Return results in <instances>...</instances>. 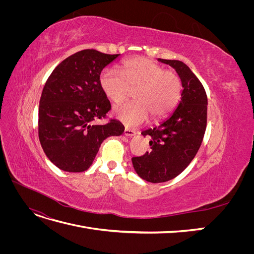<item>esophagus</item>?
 I'll use <instances>...</instances> for the list:
<instances>
[{
  "label": "esophagus",
  "instance_id": "obj_1",
  "mask_svg": "<svg viewBox=\"0 0 254 254\" xmlns=\"http://www.w3.org/2000/svg\"><path fill=\"white\" fill-rule=\"evenodd\" d=\"M124 134L127 136H133L135 134V131L132 129H129V128H125L124 130Z\"/></svg>",
  "mask_w": 254,
  "mask_h": 254
}]
</instances>
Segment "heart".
I'll list each match as a JSON object with an SVG mask.
<instances>
[{
	"instance_id": "heart-1",
	"label": "heart",
	"mask_w": 254,
	"mask_h": 254,
	"mask_svg": "<svg viewBox=\"0 0 254 254\" xmlns=\"http://www.w3.org/2000/svg\"><path fill=\"white\" fill-rule=\"evenodd\" d=\"M99 86L113 104L122 103L128 90L134 89V101L114 109L115 117L128 126L142 124L148 114L153 120L165 117L178 103L182 89L178 74L143 57L126 61L120 71L105 68L99 76Z\"/></svg>"
}]
</instances>
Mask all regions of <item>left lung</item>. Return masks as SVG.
<instances>
[{
    "label": "left lung",
    "instance_id": "left-lung-1",
    "mask_svg": "<svg viewBox=\"0 0 254 254\" xmlns=\"http://www.w3.org/2000/svg\"><path fill=\"white\" fill-rule=\"evenodd\" d=\"M159 61L175 68L183 90L181 101L170 117L142 132L150 136V150L132 158L136 174L151 183L172 180L186 170L198 152L206 128L207 97L200 80L182 61Z\"/></svg>",
    "mask_w": 254,
    "mask_h": 254
}]
</instances>
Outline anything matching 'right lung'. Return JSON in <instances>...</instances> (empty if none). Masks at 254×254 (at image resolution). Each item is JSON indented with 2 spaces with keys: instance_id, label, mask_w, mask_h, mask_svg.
Here are the masks:
<instances>
[{
  "instance_id": "1",
  "label": "right lung",
  "mask_w": 254,
  "mask_h": 254,
  "mask_svg": "<svg viewBox=\"0 0 254 254\" xmlns=\"http://www.w3.org/2000/svg\"><path fill=\"white\" fill-rule=\"evenodd\" d=\"M119 55L96 50L77 52L61 61L45 82L38 133L44 153L60 170L87 171L104 140L124 132L117 120L104 125L94 123L111 109L99 86V76Z\"/></svg>"
}]
</instances>
